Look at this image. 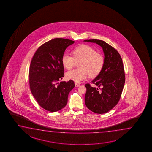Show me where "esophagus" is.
Segmentation results:
<instances>
[{
	"mask_svg": "<svg viewBox=\"0 0 152 152\" xmlns=\"http://www.w3.org/2000/svg\"><path fill=\"white\" fill-rule=\"evenodd\" d=\"M80 86V84L79 83H75V86L76 87H79Z\"/></svg>",
	"mask_w": 152,
	"mask_h": 152,
	"instance_id": "34e87169",
	"label": "esophagus"
}]
</instances>
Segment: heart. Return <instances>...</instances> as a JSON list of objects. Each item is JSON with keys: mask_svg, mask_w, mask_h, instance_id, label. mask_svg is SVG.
Instances as JSON below:
<instances>
[{"mask_svg": "<svg viewBox=\"0 0 152 152\" xmlns=\"http://www.w3.org/2000/svg\"><path fill=\"white\" fill-rule=\"evenodd\" d=\"M72 53L73 57L68 53H64L61 57L63 66L67 69H71L78 63L80 68L68 72L66 77L69 80L77 83L86 79L88 76L97 77L101 73L104 64V56L96 52L95 50L87 45H81L75 48Z\"/></svg>", "mask_w": 152, "mask_h": 152, "instance_id": "heart-1", "label": "heart"}]
</instances>
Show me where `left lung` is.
<instances>
[{
  "label": "left lung",
  "mask_w": 152,
  "mask_h": 152,
  "mask_svg": "<svg viewBox=\"0 0 152 152\" xmlns=\"http://www.w3.org/2000/svg\"><path fill=\"white\" fill-rule=\"evenodd\" d=\"M102 47L104 64L101 73L92 81L98 88L89 83L85 85V101L89 110L97 114L108 112L116 106L121 96L125 82L124 67L120 54L106 42L97 39L86 40Z\"/></svg>",
  "instance_id": "left-lung-1"
}]
</instances>
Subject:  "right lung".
Segmentation results:
<instances>
[{"instance_id":"right-lung-1","label":"right lung","mask_w":152,"mask_h":152,"mask_svg":"<svg viewBox=\"0 0 152 152\" xmlns=\"http://www.w3.org/2000/svg\"><path fill=\"white\" fill-rule=\"evenodd\" d=\"M75 42L55 38L41 45L30 64L31 91L38 104L45 110L57 112L65 106L68 95L75 86L74 81L57 83L64 77L61 57L66 48Z\"/></svg>"}]
</instances>
